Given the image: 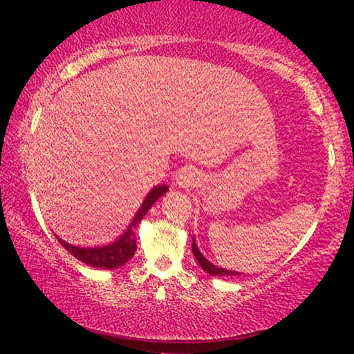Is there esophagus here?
I'll return each instance as SVG.
<instances>
[{"label":"esophagus","instance_id":"34e87169","mask_svg":"<svg viewBox=\"0 0 354 354\" xmlns=\"http://www.w3.org/2000/svg\"><path fill=\"white\" fill-rule=\"evenodd\" d=\"M198 180V174L192 167H183L177 176V183L180 187H193Z\"/></svg>","mask_w":354,"mask_h":354}]
</instances>
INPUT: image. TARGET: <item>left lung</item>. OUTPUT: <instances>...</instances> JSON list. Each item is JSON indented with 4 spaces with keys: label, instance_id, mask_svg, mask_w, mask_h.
<instances>
[{
    "label": "left lung",
    "instance_id": "obj_1",
    "mask_svg": "<svg viewBox=\"0 0 354 354\" xmlns=\"http://www.w3.org/2000/svg\"><path fill=\"white\" fill-rule=\"evenodd\" d=\"M192 251H193V254H195V258H196L198 263H200L201 268L205 269L207 274L216 275V277H222V275H239V272H232V270L221 269V268H217V266H214L212 263H209V261H207L205 256L200 253V250H198L195 240H193V243H192Z\"/></svg>",
    "mask_w": 354,
    "mask_h": 354
}]
</instances>
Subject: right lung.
<instances>
[{
  "label": "right lung",
  "instance_id": "right-lung-1",
  "mask_svg": "<svg viewBox=\"0 0 354 354\" xmlns=\"http://www.w3.org/2000/svg\"><path fill=\"white\" fill-rule=\"evenodd\" d=\"M166 192H167L166 185L154 187L153 190L149 192L147 200L143 201L142 207L138 209L137 216H135V219L132 221V224H130L127 232H125V234L113 245L98 246V248H80V246H72L69 243H66V241L57 239V236L56 239L61 243V246H64L72 256H75V258L82 261V263L93 266V268H101V269H118L124 263H127V261L135 254V250H137V236H135L133 229L138 225V222L142 221L145 214L149 211V207L154 205V201H156L161 195H164Z\"/></svg>",
  "mask_w": 354,
  "mask_h": 354
}]
</instances>
